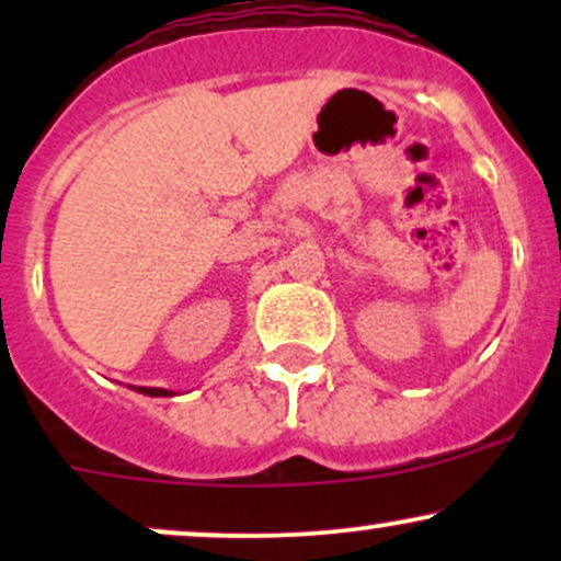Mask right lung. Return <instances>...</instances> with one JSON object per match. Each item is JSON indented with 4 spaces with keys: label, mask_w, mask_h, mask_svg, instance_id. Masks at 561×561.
I'll return each instance as SVG.
<instances>
[{
    "label": "right lung",
    "mask_w": 561,
    "mask_h": 561,
    "mask_svg": "<svg viewBox=\"0 0 561 561\" xmlns=\"http://www.w3.org/2000/svg\"><path fill=\"white\" fill-rule=\"evenodd\" d=\"M139 392H145V396H173V392L160 388H139Z\"/></svg>",
    "instance_id": "right-lung-1"
}]
</instances>
